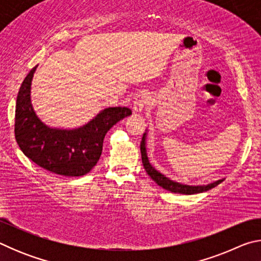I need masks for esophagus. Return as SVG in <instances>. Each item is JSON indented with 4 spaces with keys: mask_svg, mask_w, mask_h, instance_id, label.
Here are the masks:
<instances>
[{
    "mask_svg": "<svg viewBox=\"0 0 261 261\" xmlns=\"http://www.w3.org/2000/svg\"><path fill=\"white\" fill-rule=\"evenodd\" d=\"M149 98L146 93H140L136 96V100L134 102V108H132V112L135 115H141L144 112V109L148 105Z\"/></svg>",
    "mask_w": 261,
    "mask_h": 261,
    "instance_id": "obj_1",
    "label": "esophagus"
}]
</instances>
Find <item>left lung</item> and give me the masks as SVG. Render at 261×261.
<instances>
[{"mask_svg": "<svg viewBox=\"0 0 261 261\" xmlns=\"http://www.w3.org/2000/svg\"><path fill=\"white\" fill-rule=\"evenodd\" d=\"M146 137H147V130L145 131L143 139H141V144H140V152H141V160H143V166L149 177H151L154 182H155L158 185H160V187L165 190H168V191L174 192V193L196 194V193L208 191V190L215 188L216 185H219L220 183H222L224 180V178H222V179L215 180V182L206 184V185H188V184H182V183L176 182V180L168 178L166 175L161 174L160 171L156 170L155 168H154L151 163H149L148 156H147V151H146Z\"/></svg>", "mask_w": 261, "mask_h": 261, "instance_id": "left-lung-1", "label": "left lung"}]
</instances>
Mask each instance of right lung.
Masks as SVG:
<instances>
[{
    "label": "right lung",
    "instance_id": "right-lung-1",
    "mask_svg": "<svg viewBox=\"0 0 261 261\" xmlns=\"http://www.w3.org/2000/svg\"><path fill=\"white\" fill-rule=\"evenodd\" d=\"M38 65L31 70L16 101L15 136L18 146L35 165L51 173L76 177L93 169L108 130L130 116L126 107H109L76 129L51 127L38 117L31 101V85Z\"/></svg>",
    "mask_w": 261,
    "mask_h": 261
}]
</instances>
